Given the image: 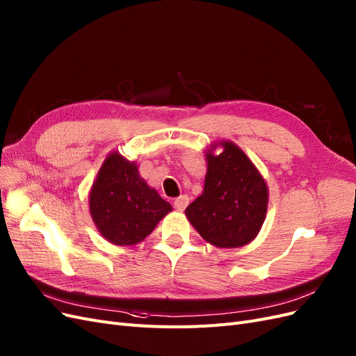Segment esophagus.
Returning <instances> with one entry per match:
<instances>
[{"instance_id": "obj_1", "label": "esophagus", "mask_w": 356, "mask_h": 356, "mask_svg": "<svg viewBox=\"0 0 356 356\" xmlns=\"http://www.w3.org/2000/svg\"><path fill=\"white\" fill-rule=\"evenodd\" d=\"M188 202H189V198L186 197V195H180L179 198H176V200L173 201V205H175V209H176L177 211H183V210H185V209L188 207Z\"/></svg>"}]
</instances>
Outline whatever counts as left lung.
<instances>
[{"instance_id":"left-lung-1","label":"left lung","mask_w":356,"mask_h":356,"mask_svg":"<svg viewBox=\"0 0 356 356\" xmlns=\"http://www.w3.org/2000/svg\"><path fill=\"white\" fill-rule=\"evenodd\" d=\"M221 147L219 154L215 149ZM207 175L200 197L185 214L214 247L238 248L253 241L266 219L269 189L257 167L238 145L220 140L205 151Z\"/></svg>"}]
</instances>
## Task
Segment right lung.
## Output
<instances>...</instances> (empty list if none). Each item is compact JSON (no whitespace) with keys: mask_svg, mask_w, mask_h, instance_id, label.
<instances>
[{"mask_svg":"<svg viewBox=\"0 0 356 356\" xmlns=\"http://www.w3.org/2000/svg\"><path fill=\"white\" fill-rule=\"evenodd\" d=\"M90 216L108 243L129 247L151 235L173 207L140 177L139 165L118 151L103 161L88 195Z\"/></svg>","mask_w":356,"mask_h":356,"instance_id":"right-lung-1","label":"right lung"}]
</instances>
